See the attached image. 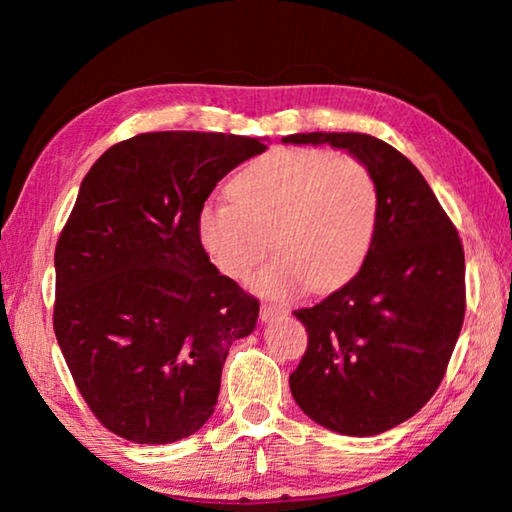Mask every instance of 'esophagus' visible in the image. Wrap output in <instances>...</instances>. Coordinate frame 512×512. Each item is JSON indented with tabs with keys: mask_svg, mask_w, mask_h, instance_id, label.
<instances>
[{
	"mask_svg": "<svg viewBox=\"0 0 512 512\" xmlns=\"http://www.w3.org/2000/svg\"><path fill=\"white\" fill-rule=\"evenodd\" d=\"M287 314V311L280 309V307H273V305H262V311H259V318H262V323H271V320L280 318Z\"/></svg>",
	"mask_w": 512,
	"mask_h": 512,
	"instance_id": "34e87169",
	"label": "esophagus"
}]
</instances>
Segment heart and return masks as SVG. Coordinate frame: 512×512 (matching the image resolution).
<instances>
[{"label":"heart","mask_w":512,"mask_h":512,"mask_svg":"<svg viewBox=\"0 0 512 512\" xmlns=\"http://www.w3.org/2000/svg\"><path fill=\"white\" fill-rule=\"evenodd\" d=\"M232 201L205 203L196 235L205 255L230 280H248L259 296L291 300L307 287L332 291L359 271L379 219L372 171L352 155L275 149L248 162L230 183Z\"/></svg>","instance_id":"obj_1"}]
</instances>
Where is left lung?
Wrapping results in <instances>:
<instances>
[{"instance_id":"1","label":"left lung","mask_w":512,"mask_h":512,"mask_svg":"<svg viewBox=\"0 0 512 512\" xmlns=\"http://www.w3.org/2000/svg\"><path fill=\"white\" fill-rule=\"evenodd\" d=\"M372 171L379 219L359 273L323 302L293 311L309 334L289 386L311 420L343 436H377L418 413L445 377L465 316L458 232L415 164L363 133H296Z\"/></svg>"}]
</instances>
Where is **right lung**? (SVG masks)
I'll use <instances>...</instances> for the list:
<instances>
[{"mask_svg": "<svg viewBox=\"0 0 512 512\" xmlns=\"http://www.w3.org/2000/svg\"><path fill=\"white\" fill-rule=\"evenodd\" d=\"M262 137L162 131L92 164L56 246L54 332L83 400L137 445L192 436L214 413L230 345L257 298L219 273L196 214Z\"/></svg>", "mask_w": 512, "mask_h": 512, "instance_id": "1", "label": "right lung"}]
</instances>
